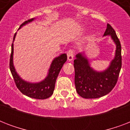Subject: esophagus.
<instances>
[{
	"label": "esophagus",
	"mask_w": 130,
	"mask_h": 130,
	"mask_svg": "<svg viewBox=\"0 0 130 130\" xmlns=\"http://www.w3.org/2000/svg\"><path fill=\"white\" fill-rule=\"evenodd\" d=\"M73 54H74V53H73V50L70 49L69 51H68V52H67V59H68V61H73V56H74V55H73Z\"/></svg>",
	"instance_id": "esophagus-1"
}]
</instances>
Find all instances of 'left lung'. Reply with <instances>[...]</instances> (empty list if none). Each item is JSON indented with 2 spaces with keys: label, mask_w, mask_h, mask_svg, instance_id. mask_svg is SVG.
<instances>
[{
  "label": "left lung",
  "mask_w": 130,
  "mask_h": 130,
  "mask_svg": "<svg viewBox=\"0 0 130 130\" xmlns=\"http://www.w3.org/2000/svg\"><path fill=\"white\" fill-rule=\"evenodd\" d=\"M111 36L116 45L115 57L103 71L90 67L85 53H79L74 60L75 86L77 94L84 99H97L109 94L116 85L121 68V46L113 28L107 24L103 36Z\"/></svg>",
  "instance_id": "1"
}]
</instances>
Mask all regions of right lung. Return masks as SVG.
Segmentation results:
<instances>
[{"instance_id":"right-lung-1","label":"right lung","mask_w":130,"mask_h":130,"mask_svg":"<svg viewBox=\"0 0 130 130\" xmlns=\"http://www.w3.org/2000/svg\"><path fill=\"white\" fill-rule=\"evenodd\" d=\"M34 20V18L25 21L20 25L19 29L21 27H23V25H26L29 22H31ZM16 34L17 33H15L14 35L13 43L11 46V54L10 57V63H9L10 70L11 74L13 75L15 84L20 92L27 96L36 99H48L53 94L55 90V82L58 75L63 67V64L67 61V55L65 53L61 54L59 57L53 59L49 68L48 75L45 77L44 79L42 80L40 82H36V83L25 81L17 74L13 65V42L15 40Z\"/></svg>"}]
</instances>
